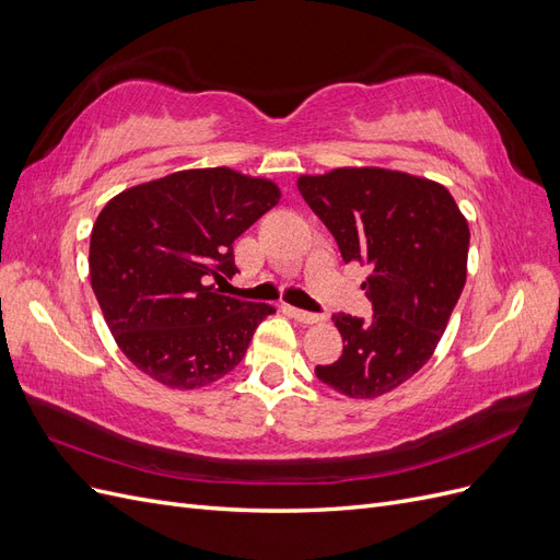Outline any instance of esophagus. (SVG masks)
<instances>
[{
	"label": "esophagus",
	"instance_id": "34e87169",
	"mask_svg": "<svg viewBox=\"0 0 560 560\" xmlns=\"http://www.w3.org/2000/svg\"><path fill=\"white\" fill-rule=\"evenodd\" d=\"M287 313H290L296 322H303V325H315V322H319L322 317L315 315V313H308V311H299V308H287Z\"/></svg>",
	"mask_w": 560,
	"mask_h": 560
}]
</instances>
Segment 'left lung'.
Listing matches in <instances>:
<instances>
[{"label": "left lung", "instance_id": "left-lung-1", "mask_svg": "<svg viewBox=\"0 0 560 560\" xmlns=\"http://www.w3.org/2000/svg\"><path fill=\"white\" fill-rule=\"evenodd\" d=\"M346 264L369 266L364 322L334 315L343 354L315 376L350 399H376L428 364L467 280L469 226L444 184L387 167H334L296 179Z\"/></svg>", "mask_w": 560, "mask_h": 560}]
</instances>
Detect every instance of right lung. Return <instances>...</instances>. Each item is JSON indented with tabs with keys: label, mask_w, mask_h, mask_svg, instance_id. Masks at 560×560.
I'll return each instance as SVG.
<instances>
[{
	"label": "right lung",
	"mask_w": 560,
	"mask_h": 560,
	"mask_svg": "<svg viewBox=\"0 0 560 560\" xmlns=\"http://www.w3.org/2000/svg\"><path fill=\"white\" fill-rule=\"evenodd\" d=\"M280 186L194 167L116 194L91 231L89 273L116 346L171 389L206 387L245 358L276 308L219 294L233 241L278 206Z\"/></svg>",
	"instance_id": "add662e5"
}]
</instances>
